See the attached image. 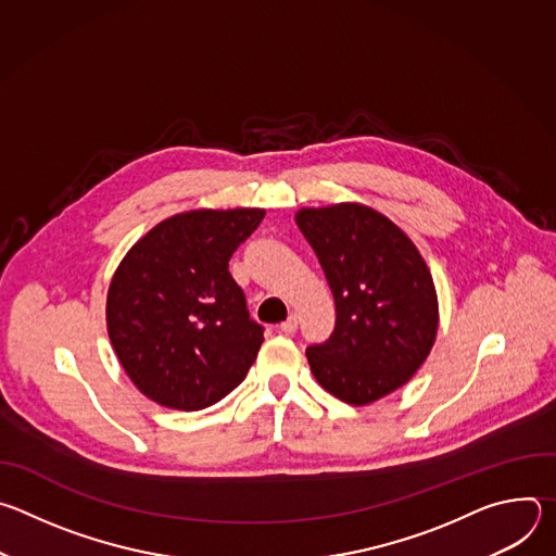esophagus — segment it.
<instances>
[{
  "label": "esophagus",
  "instance_id": "obj_1",
  "mask_svg": "<svg viewBox=\"0 0 556 556\" xmlns=\"http://www.w3.org/2000/svg\"><path fill=\"white\" fill-rule=\"evenodd\" d=\"M296 324H299V316H296V314H290L288 319L279 326V330H281L283 334H292V332L296 330Z\"/></svg>",
  "mask_w": 556,
  "mask_h": 556
}]
</instances>
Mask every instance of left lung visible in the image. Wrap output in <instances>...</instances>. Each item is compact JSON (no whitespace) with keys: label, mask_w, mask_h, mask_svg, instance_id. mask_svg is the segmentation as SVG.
<instances>
[{"label":"left lung","mask_w":556,"mask_h":556,"mask_svg":"<svg viewBox=\"0 0 556 556\" xmlns=\"http://www.w3.org/2000/svg\"><path fill=\"white\" fill-rule=\"evenodd\" d=\"M296 226L337 303L334 332L305 350L324 389L367 405L403 387L438 332L431 273L409 237L363 204L301 208Z\"/></svg>","instance_id":"1"}]
</instances>
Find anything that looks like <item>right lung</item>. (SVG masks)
<instances>
[{
  "label": "right lung",
  "mask_w": 556,
  "mask_h": 556,
  "mask_svg": "<svg viewBox=\"0 0 556 556\" xmlns=\"http://www.w3.org/2000/svg\"><path fill=\"white\" fill-rule=\"evenodd\" d=\"M264 208L189 211L153 226L108 292V332L131 382L153 403L198 412L240 384L264 341L228 260Z\"/></svg>",
  "instance_id": "1"
}]
</instances>
